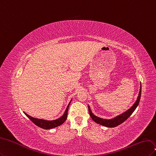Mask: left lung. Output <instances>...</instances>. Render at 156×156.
Instances as JSON below:
<instances>
[{"instance_id": "left-lung-1", "label": "left lung", "mask_w": 156, "mask_h": 156, "mask_svg": "<svg viewBox=\"0 0 156 156\" xmlns=\"http://www.w3.org/2000/svg\"><path fill=\"white\" fill-rule=\"evenodd\" d=\"M140 95H141V85H140V91H139L137 99L136 100V102H135V104L133 105V106H132L128 110H127L126 112H125L122 114L120 115H119V116L115 117L112 119H109V120L104 119H101V118H99L97 116H95V115H93V113L91 112V110L88 105L89 115H90V116H91V119L94 120L95 122H97L99 124H101L102 126H104L108 127V128L116 127V126H117L124 122L126 120H127L130 115L133 113V112L135 111V109L137 108V105H139V101H140Z\"/></svg>"}]
</instances>
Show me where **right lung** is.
Segmentation results:
<instances>
[{"instance_id":"1","label":"right lung","mask_w":156,"mask_h":156,"mask_svg":"<svg viewBox=\"0 0 156 156\" xmlns=\"http://www.w3.org/2000/svg\"><path fill=\"white\" fill-rule=\"evenodd\" d=\"M71 102H69V105H67V109H66V110H65V112L64 114L63 115V116L56 120H43V119H36V118L30 117V115H28L25 112H24V113L27 115V116L30 119V120L34 124L37 125V126L43 129H52V128L59 126L62 124L65 121V120H66L67 117L68 109H69V105H70V104H71Z\"/></svg>"}]
</instances>
